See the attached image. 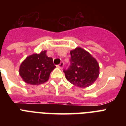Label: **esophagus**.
<instances>
[{
    "mask_svg": "<svg viewBox=\"0 0 126 126\" xmlns=\"http://www.w3.org/2000/svg\"><path fill=\"white\" fill-rule=\"evenodd\" d=\"M63 66H64V63H63V61H61L59 65H57V67H58V68H59V69H63Z\"/></svg>",
    "mask_w": 126,
    "mask_h": 126,
    "instance_id": "esophagus-1",
    "label": "esophagus"
}]
</instances>
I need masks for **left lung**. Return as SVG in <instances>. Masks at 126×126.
Returning a JSON list of instances; mask_svg holds the SVG:
<instances>
[{
	"instance_id": "1",
	"label": "left lung",
	"mask_w": 126,
	"mask_h": 126,
	"mask_svg": "<svg viewBox=\"0 0 126 126\" xmlns=\"http://www.w3.org/2000/svg\"><path fill=\"white\" fill-rule=\"evenodd\" d=\"M70 65L63 70L67 80L79 88L91 86L99 75L97 61L81 47L73 49L70 51Z\"/></svg>"
}]
</instances>
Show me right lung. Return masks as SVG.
<instances>
[{"label":"right lung","instance_id":"right-lung-1","mask_svg":"<svg viewBox=\"0 0 126 126\" xmlns=\"http://www.w3.org/2000/svg\"><path fill=\"white\" fill-rule=\"evenodd\" d=\"M46 51L32 54L23 61L19 67V75L24 82L32 85L43 84L48 80L55 66L53 59L46 54Z\"/></svg>","mask_w":126,"mask_h":126}]
</instances>
